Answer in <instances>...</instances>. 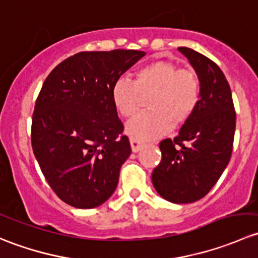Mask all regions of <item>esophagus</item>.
<instances>
[{
    "label": "esophagus",
    "mask_w": 258,
    "mask_h": 258,
    "mask_svg": "<svg viewBox=\"0 0 258 258\" xmlns=\"http://www.w3.org/2000/svg\"><path fill=\"white\" fill-rule=\"evenodd\" d=\"M130 142H131V148L134 152H139V151L141 150L142 146H144V144H142L141 141H139V140L136 139H131L130 140Z\"/></svg>",
    "instance_id": "1"
}]
</instances>
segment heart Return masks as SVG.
Returning a JSON list of instances; mask_svg holds the SVG:
<instances>
[{"mask_svg":"<svg viewBox=\"0 0 258 258\" xmlns=\"http://www.w3.org/2000/svg\"><path fill=\"white\" fill-rule=\"evenodd\" d=\"M152 90L150 111L139 113L126 124V132L139 141L158 139L194 114L201 97V85L191 70H178L167 61H152L139 69L135 81L118 79L111 87V98L117 112L131 117L139 110V92Z\"/></svg>","mask_w":258,"mask_h":258,"instance_id":"obj_1","label":"heart"}]
</instances>
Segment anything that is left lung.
<instances>
[{
	"instance_id": "1",
	"label": "left lung",
	"mask_w": 258,
	"mask_h": 258,
	"mask_svg": "<svg viewBox=\"0 0 258 258\" xmlns=\"http://www.w3.org/2000/svg\"><path fill=\"white\" fill-rule=\"evenodd\" d=\"M178 51L196 71L201 97L177 136L160 144L162 160L153 170L152 183L162 199L191 204L209 194L230 162L236 112L230 85L220 67L192 48Z\"/></svg>"
}]
</instances>
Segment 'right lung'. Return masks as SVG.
Listing matches in <instances>:
<instances>
[{
	"instance_id": "add662e5",
	"label": "right lung",
	"mask_w": 258,
	"mask_h": 258,
	"mask_svg": "<svg viewBox=\"0 0 258 258\" xmlns=\"http://www.w3.org/2000/svg\"><path fill=\"white\" fill-rule=\"evenodd\" d=\"M146 54L136 49L80 52L43 82L32 116V148L54 194L76 209L107 201L131 155L111 87Z\"/></svg>"
}]
</instances>
